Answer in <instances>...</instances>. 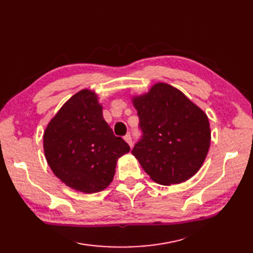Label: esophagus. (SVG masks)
Instances as JSON below:
<instances>
[{"label":"esophagus","mask_w":253,"mask_h":253,"mask_svg":"<svg viewBox=\"0 0 253 253\" xmlns=\"http://www.w3.org/2000/svg\"><path fill=\"white\" fill-rule=\"evenodd\" d=\"M124 139H125V141L127 142V143L129 144V146L132 147V139H131V135H130V134H126L125 137H124Z\"/></svg>","instance_id":"1"}]
</instances>
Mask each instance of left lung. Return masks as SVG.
Returning <instances> with one entry per match:
<instances>
[{"label":"left lung","mask_w":253,"mask_h":253,"mask_svg":"<svg viewBox=\"0 0 253 253\" xmlns=\"http://www.w3.org/2000/svg\"><path fill=\"white\" fill-rule=\"evenodd\" d=\"M141 138L131 151L143 170L161 185L189 179L203 165L211 143L206 114L169 84L157 83L133 98Z\"/></svg>","instance_id":"left-lung-1"}]
</instances>
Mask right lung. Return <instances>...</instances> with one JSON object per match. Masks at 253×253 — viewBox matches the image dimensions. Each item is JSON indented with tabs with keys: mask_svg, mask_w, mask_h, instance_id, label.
<instances>
[{
	"mask_svg": "<svg viewBox=\"0 0 253 253\" xmlns=\"http://www.w3.org/2000/svg\"><path fill=\"white\" fill-rule=\"evenodd\" d=\"M43 150L56 177L76 190L93 193L112 182L116 161L130 147L103 120L96 95L82 89L49 123Z\"/></svg>",
	"mask_w": 253,
	"mask_h": 253,
	"instance_id": "add662e5",
	"label": "right lung"
}]
</instances>
